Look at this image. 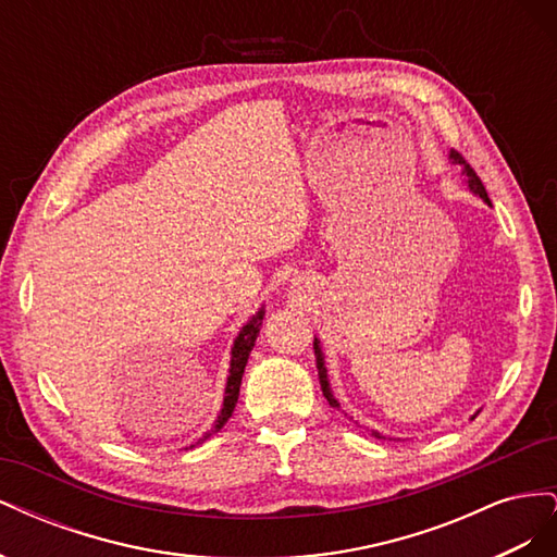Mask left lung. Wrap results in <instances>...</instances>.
I'll return each mask as SVG.
<instances>
[{
    "instance_id": "left-lung-1",
    "label": "left lung",
    "mask_w": 557,
    "mask_h": 557,
    "mask_svg": "<svg viewBox=\"0 0 557 557\" xmlns=\"http://www.w3.org/2000/svg\"><path fill=\"white\" fill-rule=\"evenodd\" d=\"M450 160H453V164H460L462 166V174L467 176V183H469V188L474 190L481 199H485L487 205H491V199H487V193H485V188H483V181L476 176V172L471 170V166L465 162V158H462V153H458V150H450ZM320 342L315 339L313 342V352H315V369H318V379H320V391H323V395H325V399L330 401V407H336L339 409V401L334 399V395H332V391H330V383H327V369H325V362H323V350H320V346H318ZM374 436H379L381 440V434L379 432H372Z\"/></svg>"
}]
</instances>
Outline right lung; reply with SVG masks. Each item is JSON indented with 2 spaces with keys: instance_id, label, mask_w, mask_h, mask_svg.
Here are the masks:
<instances>
[{
  "instance_id": "obj_1",
  "label": "right lung",
  "mask_w": 557,
  "mask_h": 557,
  "mask_svg": "<svg viewBox=\"0 0 557 557\" xmlns=\"http://www.w3.org/2000/svg\"><path fill=\"white\" fill-rule=\"evenodd\" d=\"M262 318H264V309H260L256 315H252L248 323L244 325V330L239 332L237 342H234V348H232V362H230V376H227V387H225V401H223V409L221 413H218L215 418V425L205 434V440H209V436H213L218 430H221L234 407H237V399H239V385H242V376H244V369H246V362H248V356L252 346H256V339L260 334V327H262ZM199 440V442H205ZM197 442V444H199Z\"/></svg>"
}]
</instances>
